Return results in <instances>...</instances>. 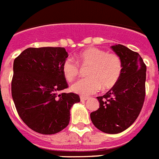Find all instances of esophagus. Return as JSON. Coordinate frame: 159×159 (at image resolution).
Instances as JSON below:
<instances>
[{
    "label": "esophagus",
    "instance_id": "1",
    "mask_svg": "<svg viewBox=\"0 0 159 159\" xmlns=\"http://www.w3.org/2000/svg\"><path fill=\"white\" fill-rule=\"evenodd\" d=\"M89 100L88 97H85V96H80V100L81 101H85V100Z\"/></svg>",
    "mask_w": 159,
    "mask_h": 159
}]
</instances>
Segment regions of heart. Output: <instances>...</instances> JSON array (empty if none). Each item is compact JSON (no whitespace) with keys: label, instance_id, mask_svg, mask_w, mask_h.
I'll return each instance as SVG.
<instances>
[{"label":"heart","instance_id":"heart-1","mask_svg":"<svg viewBox=\"0 0 159 159\" xmlns=\"http://www.w3.org/2000/svg\"><path fill=\"white\" fill-rule=\"evenodd\" d=\"M79 63L89 66L88 78L77 81L70 89L82 96H89L97 93L102 87L104 90L112 89L116 84L122 71L120 57L116 54L107 53L96 47L87 48L76 55ZM63 73L69 82L75 80L80 74V66L72 59L67 58L63 63Z\"/></svg>","mask_w":159,"mask_h":159}]
</instances>
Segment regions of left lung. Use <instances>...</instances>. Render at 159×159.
I'll list each match as a JSON object with an SVG mask.
<instances>
[{"mask_svg":"<svg viewBox=\"0 0 159 159\" xmlns=\"http://www.w3.org/2000/svg\"><path fill=\"white\" fill-rule=\"evenodd\" d=\"M120 57L122 71L118 81L104 96L96 97L100 108L91 112L92 122L106 134H119L138 118L146 95V66L140 55L123 45L111 47Z\"/></svg>","mask_w":159,"mask_h":159,"instance_id":"left-lung-1","label":"left lung"}]
</instances>
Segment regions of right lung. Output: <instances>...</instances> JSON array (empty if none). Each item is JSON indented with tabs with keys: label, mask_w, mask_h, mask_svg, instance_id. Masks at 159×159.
Listing matches in <instances>:
<instances>
[{
	"label": "right lung",
	"mask_w": 159,
	"mask_h": 159,
	"mask_svg": "<svg viewBox=\"0 0 159 159\" xmlns=\"http://www.w3.org/2000/svg\"><path fill=\"white\" fill-rule=\"evenodd\" d=\"M63 47L27 48L14 59L12 97L19 116L28 127L42 134H55L68 125L72 105L80 101L68 88L63 63Z\"/></svg>",
	"instance_id": "right-lung-1"
}]
</instances>
